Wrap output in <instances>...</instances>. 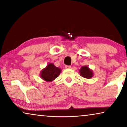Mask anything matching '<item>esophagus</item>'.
Returning a JSON list of instances; mask_svg holds the SVG:
<instances>
[{"label": "esophagus", "instance_id": "obj_1", "mask_svg": "<svg viewBox=\"0 0 127 127\" xmlns=\"http://www.w3.org/2000/svg\"><path fill=\"white\" fill-rule=\"evenodd\" d=\"M65 67L66 68V69H70V68H71V66H70V65H66L65 66Z\"/></svg>", "mask_w": 127, "mask_h": 127}]
</instances>
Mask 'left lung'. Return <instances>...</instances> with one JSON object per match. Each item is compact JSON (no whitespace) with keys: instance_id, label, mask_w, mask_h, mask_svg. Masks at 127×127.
Returning <instances> with one entry per match:
<instances>
[{"instance_id":"1","label":"left lung","mask_w":127,"mask_h":127,"mask_svg":"<svg viewBox=\"0 0 127 127\" xmlns=\"http://www.w3.org/2000/svg\"><path fill=\"white\" fill-rule=\"evenodd\" d=\"M80 75L84 78H91L93 76V73L92 70H91L87 66H82L80 70Z\"/></svg>"}]
</instances>
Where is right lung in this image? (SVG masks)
<instances>
[{
    "instance_id": "1",
    "label": "right lung",
    "mask_w": 127,
    "mask_h": 127,
    "mask_svg": "<svg viewBox=\"0 0 127 127\" xmlns=\"http://www.w3.org/2000/svg\"><path fill=\"white\" fill-rule=\"evenodd\" d=\"M61 70L60 68L56 67L52 63L49 64L47 66L42 70L40 76L43 80L47 82H51L59 76Z\"/></svg>"
}]
</instances>
